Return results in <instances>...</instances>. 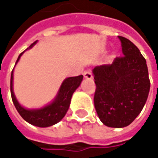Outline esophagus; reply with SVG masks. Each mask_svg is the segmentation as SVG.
I'll return each instance as SVG.
<instances>
[{"label": "esophagus", "mask_w": 158, "mask_h": 158, "mask_svg": "<svg viewBox=\"0 0 158 158\" xmlns=\"http://www.w3.org/2000/svg\"><path fill=\"white\" fill-rule=\"evenodd\" d=\"M84 77H85V79H93L92 73L89 72V71H86V72H84Z\"/></svg>", "instance_id": "obj_1"}]
</instances>
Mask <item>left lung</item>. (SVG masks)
Here are the masks:
<instances>
[{
    "label": "left lung",
    "mask_w": 158,
    "mask_h": 158,
    "mask_svg": "<svg viewBox=\"0 0 158 158\" xmlns=\"http://www.w3.org/2000/svg\"><path fill=\"white\" fill-rule=\"evenodd\" d=\"M123 56L111 64L93 69L96 90L94 107L100 120L109 127L129 126L141 113L149 92L146 60L129 40L118 37Z\"/></svg>",
    "instance_id": "8db88e82"
}]
</instances>
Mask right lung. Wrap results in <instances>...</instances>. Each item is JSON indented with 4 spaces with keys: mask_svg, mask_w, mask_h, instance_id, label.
I'll list each match as a JSON object with an SVG mask.
<instances>
[{
    "mask_svg": "<svg viewBox=\"0 0 158 158\" xmlns=\"http://www.w3.org/2000/svg\"><path fill=\"white\" fill-rule=\"evenodd\" d=\"M37 43V41L33 42L32 44L26 48V50L31 49L33 46ZM25 50V51H26ZM21 53L17 58L16 64L20 60L22 55L24 52ZM14 69L11 72L10 79V92L11 97L13 103L16 107L18 113L24 118L26 122L31 124L32 126L38 127H48L57 124L61 120L64 118L65 114L68 111V109L71 104L73 93L76 91V89L80 86L82 80H83V75L77 76V77H69L66 78L61 84L59 87L58 92L55 98L52 100L49 103L40 108L36 109H27L19 103L17 97L14 94L13 89V79H14Z\"/></svg>",
    "mask_w": 158,
    "mask_h": 158,
    "instance_id": "add662e5",
    "label": "right lung"
}]
</instances>
